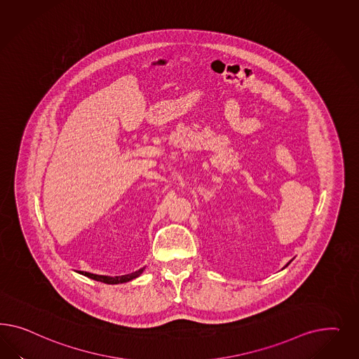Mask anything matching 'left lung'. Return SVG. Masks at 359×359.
<instances>
[{"instance_id":"8db88e82","label":"left lung","mask_w":359,"mask_h":359,"mask_svg":"<svg viewBox=\"0 0 359 359\" xmlns=\"http://www.w3.org/2000/svg\"><path fill=\"white\" fill-rule=\"evenodd\" d=\"M290 263H291V262H288V263H287V264H285V266H284V267H287V266H288V264H290Z\"/></svg>"}]
</instances>
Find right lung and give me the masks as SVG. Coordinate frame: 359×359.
Listing matches in <instances>:
<instances>
[{"label": "right lung", "instance_id": "add662e5", "mask_svg": "<svg viewBox=\"0 0 359 359\" xmlns=\"http://www.w3.org/2000/svg\"><path fill=\"white\" fill-rule=\"evenodd\" d=\"M144 269L146 267L140 269L138 271L131 272V273H128V275H121V276H105V275H96V273H90V272H83V275L93 279V280L105 283V284H122V283L130 282L133 279L138 278Z\"/></svg>", "mask_w": 359, "mask_h": 359}]
</instances>
